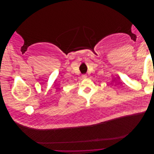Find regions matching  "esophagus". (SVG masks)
<instances>
[{
	"label": "esophagus",
	"mask_w": 154,
	"mask_h": 154,
	"mask_svg": "<svg viewBox=\"0 0 154 154\" xmlns=\"http://www.w3.org/2000/svg\"><path fill=\"white\" fill-rule=\"evenodd\" d=\"M82 78H86L87 77V76L86 75H82Z\"/></svg>",
	"instance_id": "obj_1"
}]
</instances>
